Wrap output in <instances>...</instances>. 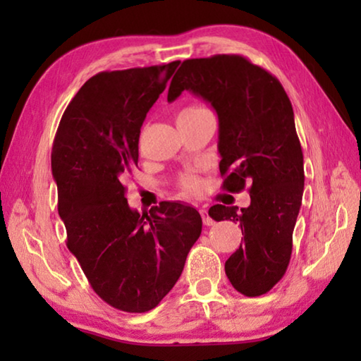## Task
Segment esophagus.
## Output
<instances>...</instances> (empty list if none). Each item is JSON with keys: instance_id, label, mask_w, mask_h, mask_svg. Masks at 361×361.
<instances>
[{"instance_id": "1", "label": "esophagus", "mask_w": 361, "mask_h": 361, "mask_svg": "<svg viewBox=\"0 0 361 361\" xmlns=\"http://www.w3.org/2000/svg\"><path fill=\"white\" fill-rule=\"evenodd\" d=\"M199 212H200V216H202V221H204L205 226H212L213 223H215V221H213V219H212V216L209 215V210H207L205 207H202V209H200Z\"/></svg>"}]
</instances>
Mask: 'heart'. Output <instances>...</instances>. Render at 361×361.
I'll list each match as a JSON object with an SVG mask.
<instances>
[{
    "instance_id": "1",
    "label": "heart",
    "mask_w": 361,
    "mask_h": 361,
    "mask_svg": "<svg viewBox=\"0 0 361 361\" xmlns=\"http://www.w3.org/2000/svg\"><path fill=\"white\" fill-rule=\"evenodd\" d=\"M204 109H207V108L199 106V105L188 106V108H185V109H181L180 114H178V119H180V118H186V116H191V114H197V113H200V111H204ZM180 185H181L183 192H186V194H195V192L200 191V188H202V181H200V178H199L197 175L192 173V172H189V173H186V175H183Z\"/></svg>"
}]
</instances>
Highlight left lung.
I'll return each mask as SVG.
<instances>
[{
  "label": "left lung",
  "instance_id": "obj_1",
  "mask_svg": "<svg viewBox=\"0 0 361 361\" xmlns=\"http://www.w3.org/2000/svg\"><path fill=\"white\" fill-rule=\"evenodd\" d=\"M183 90L209 102L218 114L223 188L239 192L248 186L247 209L216 204L209 215L240 224L243 243L224 271L242 295L261 296L285 276L302 202L304 159L291 102L276 76L245 57L226 54L185 60L167 100H176Z\"/></svg>",
  "mask_w": 361,
  "mask_h": 361
}]
</instances>
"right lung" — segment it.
Wrapping results in <instances>:
<instances>
[{
    "label": "right lung",
    "instance_id": "add662e5",
    "mask_svg": "<svg viewBox=\"0 0 361 361\" xmlns=\"http://www.w3.org/2000/svg\"><path fill=\"white\" fill-rule=\"evenodd\" d=\"M178 63L92 76L65 109L54 140L66 245L97 295L124 312H148L162 301L202 232L191 205L162 202L140 215L122 185L138 164L146 114Z\"/></svg>",
    "mask_w": 361,
    "mask_h": 361
}]
</instances>
